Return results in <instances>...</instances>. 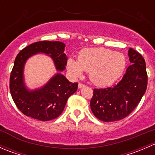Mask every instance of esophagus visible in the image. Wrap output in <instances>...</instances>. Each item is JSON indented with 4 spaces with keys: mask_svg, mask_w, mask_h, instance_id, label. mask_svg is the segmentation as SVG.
<instances>
[{
    "mask_svg": "<svg viewBox=\"0 0 155 155\" xmlns=\"http://www.w3.org/2000/svg\"><path fill=\"white\" fill-rule=\"evenodd\" d=\"M84 86H85V85H84L83 84H82V83H79V85H78V87H79V89H81L82 87H83Z\"/></svg>",
    "mask_w": 155,
    "mask_h": 155,
    "instance_id": "obj_1",
    "label": "esophagus"
}]
</instances>
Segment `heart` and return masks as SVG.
<instances>
[{"instance_id": "b5f03b06", "label": "heart", "mask_w": 155, "mask_h": 155, "mask_svg": "<svg viewBox=\"0 0 155 155\" xmlns=\"http://www.w3.org/2000/svg\"><path fill=\"white\" fill-rule=\"evenodd\" d=\"M125 56L107 48H88L79 53L78 60L70 58L67 69L73 78H79L88 72L91 82L99 87L110 86L124 73Z\"/></svg>"}]
</instances>
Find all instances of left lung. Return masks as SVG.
Here are the masks:
<instances>
[{
    "label": "left lung",
    "mask_w": 155,
    "mask_h": 155,
    "mask_svg": "<svg viewBox=\"0 0 155 155\" xmlns=\"http://www.w3.org/2000/svg\"><path fill=\"white\" fill-rule=\"evenodd\" d=\"M128 56L130 65L116 85L94 90L91 109L101 121L110 122L124 118L137 107L145 93L148 76L144 58L131 48Z\"/></svg>",
    "instance_id": "left-lung-1"
}]
</instances>
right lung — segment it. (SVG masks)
Masks as SVG:
<instances>
[{"label":"right lung","mask_w":155,"mask_h":155,"mask_svg":"<svg viewBox=\"0 0 155 155\" xmlns=\"http://www.w3.org/2000/svg\"><path fill=\"white\" fill-rule=\"evenodd\" d=\"M64 48L62 42L40 41L17 54L10 74V89L14 103L24 115L43 121L54 119L62 113L68 98L77 91L78 83L69 82L61 73L68 62ZM37 54L49 56L57 73L42 87L30 89L24 82V65L28 59Z\"/></svg>","instance_id":"right-lung-1"}]
</instances>
